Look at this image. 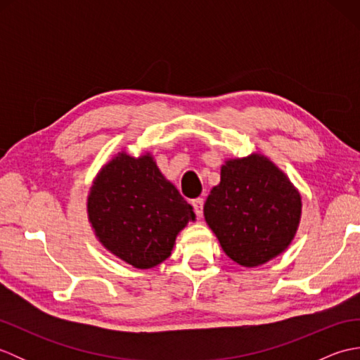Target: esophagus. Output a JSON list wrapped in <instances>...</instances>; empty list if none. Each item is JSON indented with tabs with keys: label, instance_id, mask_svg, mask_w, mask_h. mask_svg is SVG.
I'll use <instances>...</instances> for the list:
<instances>
[{
	"label": "esophagus",
	"instance_id": "1",
	"mask_svg": "<svg viewBox=\"0 0 360 360\" xmlns=\"http://www.w3.org/2000/svg\"><path fill=\"white\" fill-rule=\"evenodd\" d=\"M192 205H193V209H195L196 217L201 218L202 217V207H204V200H202V198H196V200L192 201Z\"/></svg>",
	"mask_w": 360,
	"mask_h": 360
}]
</instances>
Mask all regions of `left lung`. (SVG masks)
<instances>
[{
	"instance_id": "8db88e82",
	"label": "left lung",
	"mask_w": 360,
	"mask_h": 360,
	"mask_svg": "<svg viewBox=\"0 0 360 360\" xmlns=\"http://www.w3.org/2000/svg\"><path fill=\"white\" fill-rule=\"evenodd\" d=\"M302 200L285 173L262 155L227 160L204 217L235 263L254 267L285 250L297 232Z\"/></svg>"
}]
</instances>
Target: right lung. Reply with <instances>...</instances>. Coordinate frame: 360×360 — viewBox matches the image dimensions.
<instances>
[{
	"label": "right lung",
	"mask_w": 360,
	"mask_h": 360,
	"mask_svg": "<svg viewBox=\"0 0 360 360\" xmlns=\"http://www.w3.org/2000/svg\"><path fill=\"white\" fill-rule=\"evenodd\" d=\"M88 217L111 254L150 269L170 257L176 235L195 213L150 155L136 159L119 153L91 187Z\"/></svg>",
	"instance_id": "add662e5"
}]
</instances>
